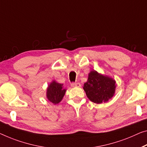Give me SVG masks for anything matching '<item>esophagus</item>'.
<instances>
[{
    "label": "esophagus",
    "instance_id": "1",
    "mask_svg": "<svg viewBox=\"0 0 147 147\" xmlns=\"http://www.w3.org/2000/svg\"><path fill=\"white\" fill-rule=\"evenodd\" d=\"M71 85V87H81L80 83H78V82L72 83Z\"/></svg>",
    "mask_w": 147,
    "mask_h": 147
}]
</instances>
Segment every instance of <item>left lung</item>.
<instances>
[{
	"mask_svg": "<svg viewBox=\"0 0 147 147\" xmlns=\"http://www.w3.org/2000/svg\"><path fill=\"white\" fill-rule=\"evenodd\" d=\"M116 87V81L112 78L92 70L84 83L83 89L90 100L100 104L107 102L114 96Z\"/></svg>",
	"mask_w": 147,
	"mask_h": 147,
	"instance_id": "1",
	"label": "left lung"
}]
</instances>
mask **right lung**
<instances>
[{
  "mask_svg": "<svg viewBox=\"0 0 147 147\" xmlns=\"http://www.w3.org/2000/svg\"><path fill=\"white\" fill-rule=\"evenodd\" d=\"M62 84L53 81L49 85L47 90V98L54 105H57L64 97L66 89L62 87Z\"/></svg>",
  "mask_w": 147,
  "mask_h": 147,
  "instance_id": "1",
  "label": "right lung"
}]
</instances>
